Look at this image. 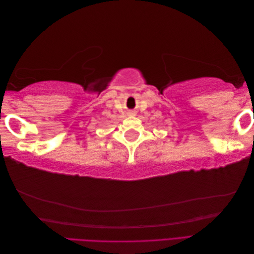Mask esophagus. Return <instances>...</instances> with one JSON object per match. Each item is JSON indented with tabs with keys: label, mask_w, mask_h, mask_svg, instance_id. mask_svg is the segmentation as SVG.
I'll return each mask as SVG.
<instances>
[{
	"label": "esophagus",
	"mask_w": 254,
	"mask_h": 254,
	"mask_svg": "<svg viewBox=\"0 0 254 254\" xmlns=\"http://www.w3.org/2000/svg\"><path fill=\"white\" fill-rule=\"evenodd\" d=\"M129 115H135V112H134V111H131V112H129Z\"/></svg>",
	"instance_id": "esophagus-1"
}]
</instances>
